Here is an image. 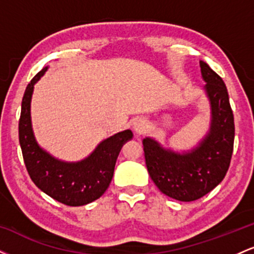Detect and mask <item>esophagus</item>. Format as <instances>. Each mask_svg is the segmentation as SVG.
I'll return each instance as SVG.
<instances>
[{"label": "esophagus", "mask_w": 254, "mask_h": 254, "mask_svg": "<svg viewBox=\"0 0 254 254\" xmlns=\"http://www.w3.org/2000/svg\"><path fill=\"white\" fill-rule=\"evenodd\" d=\"M148 129V124L144 119H136L132 124V131L136 136L143 135V133Z\"/></svg>", "instance_id": "obj_1"}]
</instances>
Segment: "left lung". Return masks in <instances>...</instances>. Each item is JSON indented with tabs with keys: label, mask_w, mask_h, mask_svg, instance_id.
I'll return each mask as SVG.
<instances>
[{
	"label": "left lung",
	"mask_w": 254,
	"mask_h": 254,
	"mask_svg": "<svg viewBox=\"0 0 254 254\" xmlns=\"http://www.w3.org/2000/svg\"><path fill=\"white\" fill-rule=\"evenodd\" d=\"M204 93L210 104V127L196 147L177 151L153 137L143 139L149 176L166 196L192 202L205 196L223 180L234 144V117L228 90L210 66L199 61Z\"/></svg>",
	"instance_id": "left-lung-1"
}]
</instances>
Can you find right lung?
<instances>
[{"label": "right lung", "instance_id": "1", "mask_svg": "<svg viewBox=\"0 0 254 254\" xmlns=\"http://www.w3.org/2000/svg\"><path fill=\"white\" fill-rule=\"evenodd\" d=\"M48 69L49 66H45L32 78L22 98L19 121V141L22 156L32 182L44 193L65 205H86L100 198L107 190L122 147L133 135L131 130H124L107 137L80 161H63L51 155L37 142L31 118L34 84Z\"/></svg>", "mask_w": 254, "mask_h": 254}]
</instances>
